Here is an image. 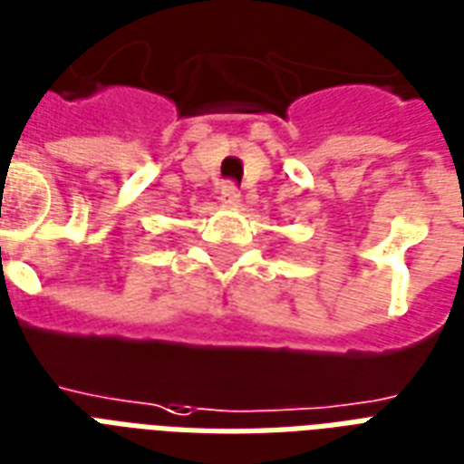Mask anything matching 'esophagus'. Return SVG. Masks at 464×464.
<instances>
[{
  "mask_svg": "<svg viewBox=\"0 0 464 464\" xmlns=\"http://www.w3.org/2000/svg\"><path fill=\"white\" fill-rule=\"evenodd\" d=\"M237 198H239V190H237L235 183H225L222 190H219V200H222L225 205H232L237 203Z\"/></svg>",
  "mask_w": 464,
  "mask_h": 464,
  "instance_id": "34e87169",
  "label": "esophagus"
}]
</instances>
